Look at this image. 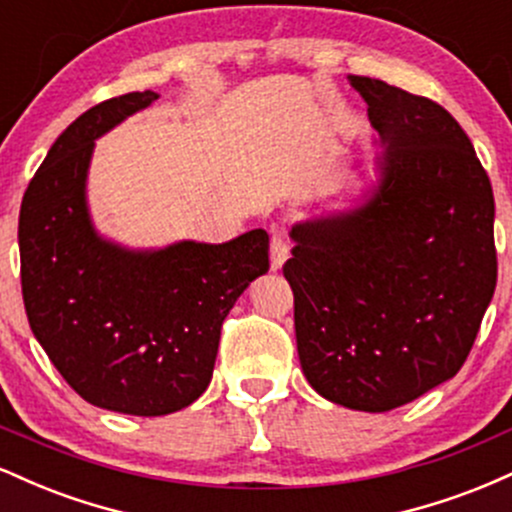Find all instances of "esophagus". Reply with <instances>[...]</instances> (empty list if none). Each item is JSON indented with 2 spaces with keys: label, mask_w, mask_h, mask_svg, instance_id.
<instances>
[{
  "label": "esophagus",
  "mask_w": 512,
  "mask_h": 512,
  "mask_svg": "<svg viewBox=\"0 0 512 512\" xmlns=\"http://www.w3.org/2000/svg\"><path fill=\"white\" fill-rule=\"evenodd\" d=\"M269 260H272V272H281L286 260H289V245L279 231L272 233V245H269Z\"/></svg>",
  "instance_id": "34e87169"
}]
</instances>
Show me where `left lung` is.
Segmentation results:
<instances>
[{
	"label": "left lung",
	"mask_w": 512,
	"mask_h": 512,
	"mask_svg": "<svg viewBox=\"0 0 512 512\" xmlns=\"http://www.w3.org/2000/svg\"><path fill=\"white\" fill-rule=\"evenodd\" d=\"M373 175L291 228L298 358L320 397L390 411L455 378L496 289L493 190L448 110L368 76Z\"/></svg>",
	"instance_id": "1"
}]
</instances>
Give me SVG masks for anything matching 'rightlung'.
Masks as SVG:
<instances>
[{
  "instance_id": "add662e5",
  "label": "right lung",
  "mask_w": 512,
  "mask_h": 512,
  "mask_svg": "<svg viewBox=\"0 0 512 512\" xmlns=\"http://www.w3.org/2000/svg\"><path fill=\"white\" fill-rule=\"evenodd\" d=\"M154 91L110 98L50 146L19 214L28 325L52 366L93 407L163 416L207 390L221 322L269 269L262 228L228 243L129 248L103 236L88 207L96 142L146 110Z\"/></svg>"
}]
</instances>
